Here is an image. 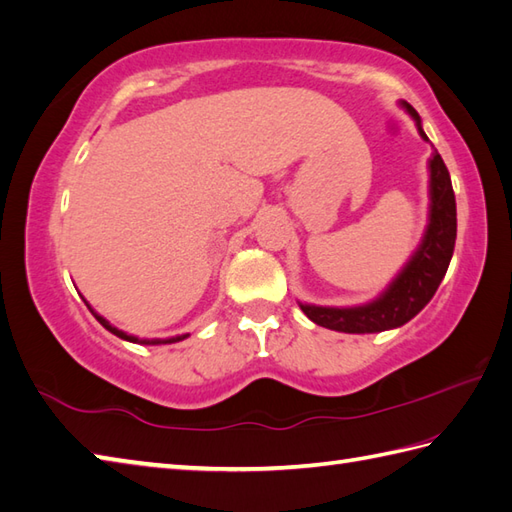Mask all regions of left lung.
<instances>
[{"instance_id":"left-lung-1","label":"left lung","mask_w":512,"mask_h":512,"mask_svg":"<svg viewBox=\"0 0 512 512\" xmlns=\"http://www.w3.org/2000/svg\"><path fill=\"white\" fill-rule=\"evenodd\" d=\"M407 113L416 120L420 138L427 135L420 127V116L407 102H401ZM429 225L410 263L403 267L392 285L377 300L350 309L337 306H313L300 304L304 315L311 322L339 333H381L388 328L403 326L423 311V306L434 298L438 285L447 274V267L456 245V195L451 188L449 170L438 151L429 160Z\"/></svg>"}]
</instances>
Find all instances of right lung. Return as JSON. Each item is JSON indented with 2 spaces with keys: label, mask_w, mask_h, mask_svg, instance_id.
Listing matches in <instances>:
<instances>
[{
  "label": "right lung",
  "mask_w": 512,
  "mask_h": 512,
  "mask_svg": "<svg viewBox=\"0 0 512 512\" xmlns=\"http://www.w3.org/2000/svg\"><path fill=\"white\" fill-rule=\"evenodd\" d=\"M85 304H87V302H85ZM87 306H89V304H87ZM89 311H92V315L96 317V320H98L102 326L107 328L109 333H113V335L120 337V339H127V342H135V344H173V342H181V339L188 337V335H177V337H170V339H138V337H133V335H127L124 331H118L116 326H111V324L105 320V317L98 315V313L92 309V306H89Z\"/></svg>",
  "instance_id": "obj_1"
}]
</instances>
